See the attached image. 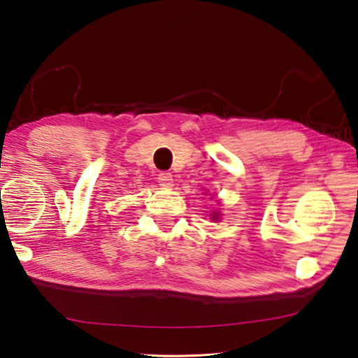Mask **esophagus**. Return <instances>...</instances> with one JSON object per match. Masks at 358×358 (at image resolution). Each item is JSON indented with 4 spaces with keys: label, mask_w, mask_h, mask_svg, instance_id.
Returning <instances> with one entry per match:
<instances>
[{
    "label": "esophagus",
    "mask_w": 358,
    "mask_h": 358,
    "mask_svg": "<svg viewBox=\"0 0 358 358\" xmlns=\"http://www.w3.org/2000/svg\"><path fill=\"white\" fill-rule=\"evenodd\" d=\"M157 181H159V185L162 187H171L173 183V177L171 172H161L159 175H157Z\"/></svg>",
    "instance_id": "34e87169"
}]
</instances>
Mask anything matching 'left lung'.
I'll return each mask as SVG.
<instances>
[{
  "label": "left lung",
  "instance_id": "8db88e82",
  "mask_svg": "<svg viewBox=\"0 0 358 358\" xmlns=\"http://www.w3.org/2000/svg\"><path fill=\"white\" fill-rule=\"evenodd\" d=\"M215 220H216V215H215Z\"/></svg>",
  "mask_w": 358,
  "mask_h": 358
}]
</instances>
